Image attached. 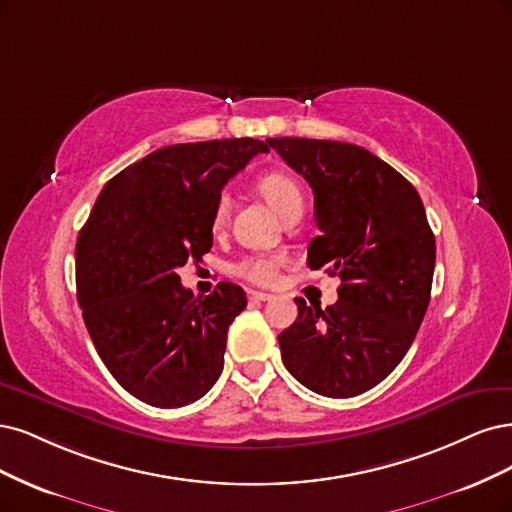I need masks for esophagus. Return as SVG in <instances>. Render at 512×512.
<instances>
[{
  "mask_svg": "<svg viewBox=\"0 0 512 512\" xmlns=\"http://www.w3.org/2000/svg\"><path fill=\"white\" fill-rule=\"evenodd\" d=\"M249 300H253V302H268V300H272V293L251 289V291H249Z\"/></svg>",
  "mask_w": 512,
  "mask_h": 512,
  "instance_id": "esophagus-1",
  "label": "esophagus"
}]
</instances>
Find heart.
Wrapping results in <instances>:
<instances>
[{"label":"heart","mask_w":512,"mask_h":512,"mask_svg":"<svg viewBox=\"0 0 512 512\" xmlns=\"http://www.w3.org/2000/svg\"><path fill=\"white\" fill-rule=\"evenodd\" d=\"M259 193L266 197V202L280 214V217H287L291 212H304V195L302 189L298 187L295 180L283 172H270L266 176L259 178L257 183ZM229 217V195H219L217 204H214L212 210V227L221 229ZM285 266V257L278 253H251L242 257L236 266L234 272L249 280V283L255 285H272L278 270Z\"/></svg>","instance_id":"obj_1"}]
</instances>
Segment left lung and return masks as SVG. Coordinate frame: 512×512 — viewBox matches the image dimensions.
I'll list each match as a JSON object with an SVG mask.
<instances>
[{
    "instance_id": "1",
    "label": "left lung",
    "mask_w": 512,
    "mask_h": 512,
    "mask_svg": "<svg viewBox=\"0 0 512 512\" xmlns=\"http://www.w3.org/2000/svg\"><path fill=\"white\" fill-rule=\"evenodd\" d=\"M315 193L308 268L340 276L338 302L302 298L278 336L285 368L325 398H353L404 359L430 304L436 238L417 189L357 144L268 138Z\"/></svg>"
}]
</instances>
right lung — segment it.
Returning a JSON list of instances; mask_svg holds the SVG:
<instances>
[{"mask_svg":"<svg viewBox=\"0 0 512 512\" xmlns=\"http://www.w3.org/2000/svg\"><path fill=\"white\" fill-rule=\"evenodd\" d=\"M266 142L172 144L108 180L76 240V291L97 355L134 398L187 406L223 372L227 329L246 293L219 283L210 295L180 285L176 268L212 246L221 189Z\"/></svg>","mask_w":512,"mask_h":512,"instance_id":"1","label":"right lung"}]
</instances>
